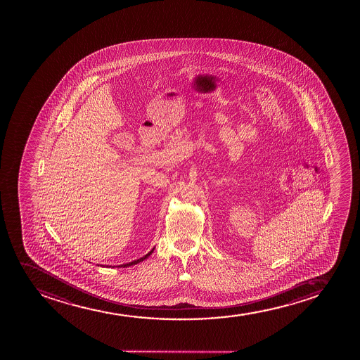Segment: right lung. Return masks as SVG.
I'll return each mask as SVG.
<instances>
[{
  "mask_svg": "<svg viewBox=\"0 0 360 360\" xmlns=\"http://www.w3.org/2000/svg\"><path fill=\"white\" fill-rule=\"evenodd\" d=\"M153 250H151V251H150L149 253H148V255H146V256L143 257V258H141V259H138V261L131 262V263H129V264L120 265V266H124H124H129V265L136 264V263H139V262L144 261L145 258H148V257H149L150 255H151V253H153Z\"/></svg>",
  "mask_w": 360,
  "mask_h": 360,
  "instance_id": "obj_1",
  "label": "right lung"
}]
</instances>
